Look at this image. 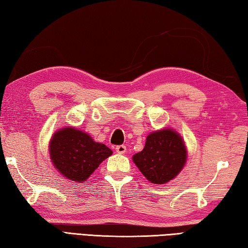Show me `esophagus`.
I'll return each instance as SVG.
<instances>
[{"instance_id":"1","label":"esophagus","mask_w":248,"mask_h":248,"mask_svg":"<svg viewBox=\"0 0 248 248\" xmlns=\"http://www.w3.org/2000/svg\"><path fill=\"white\" fill-rule=\"evenodd\" d=\"M115 151H117L119 154H124L126 152V146L123 145V144L117 145V146H115Z\"/></svg>"}]
</instances>
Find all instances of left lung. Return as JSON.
Instances as JSON below:
<instances>
[{
	"mask_svg": "<svg viewBox=\"0 0 248 248\" xmlns=\"http://www.w3.org/2000/svg\"><path fill=\"white\" fill-rule=\"evenodd\" d=\"M134 163L146 179L154 184H165L174 179L186 161V149L181 136L170 128L150 134Z\"/></svg>",
	"mask_w": 248,
	"mask_h": 248,
	"instance_id": "8db88e82",
	"label": "left lung"
}]
</instances>
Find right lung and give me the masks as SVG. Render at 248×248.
Segmentation results:
<instances>
[{
  "instance_id": "right-lung-1",
  "label": "right lung",
  "mask_w": 248,
  "mask_h": 248,
  "mask_svg": "<svg viewBox=\"0 0 248 248\" xmlns=\"http://www.w3.org/2000/svg\"><path fill=\"white\" fill-rule=\"evenodd\" d=\"M112 154L108 146L95 142L88 134L75 128L57 131L50 141V156L65 178L84 182L99 164Z\"/></svg>"
}]
</instances>
